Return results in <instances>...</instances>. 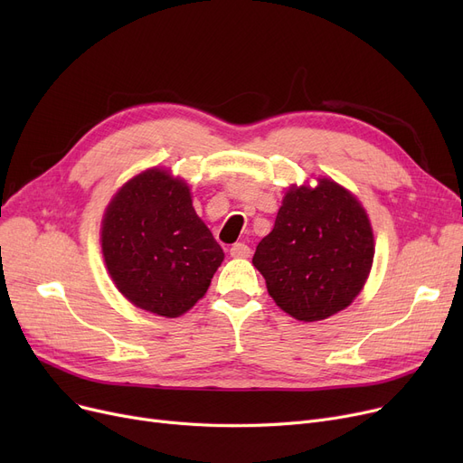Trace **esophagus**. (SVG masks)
Instances as JSON below:
<instances>
[{
  "label": "esophagus",
  "instance_id": "esophagus-1",
  "mask_svg": "<svg viewBox=\"0 0 463 463\" xmlns=\"http://www.w3.org/2000/svg\"><path fill=\"white\" fill-rule=\"evenodd\" d=\"M251 255V250L250 246H246L244 241H238V244H234L231 248V257H236V259H248Z\"/></svg>",
  "mask_w": 463,
  "mask_h": 463
}]
</instances>
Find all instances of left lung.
Wrapping results in <instances>:
<instances>
[{"label": "left lung", "mask_w": 463, "mask_h": 463, "mask_svg": "<svg viewBox=\"0 0 463 463\" xmlns=\"http://www.w3.org/2000/svg\"><path fill=\"white\" fill-rule=\"evenodd\" d=\"M290 185L274 229L253 255L274 302L304 323L345 309L366 283L373 231L351 191L328 178Z\"/></svg>", "instance_id": "1"}]
</instances>
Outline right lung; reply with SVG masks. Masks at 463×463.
<instances>
[{"mask_svg": "<svg viewBox=\"0 0 463 463\" xmlns=\"http://www.w3.org/2000/svg\"><path fill=\"white\" fill-rule=\"evenodd\" d=\"M107 270L133 306L180 317L197 304L225 253L193 208L189 185L148 168L124 184L101 227Z\"/></svg>", "mask_w": 463, "mask_h": 463, "instance_id": "obj_1", "label": "right lung"}]
</instances>
